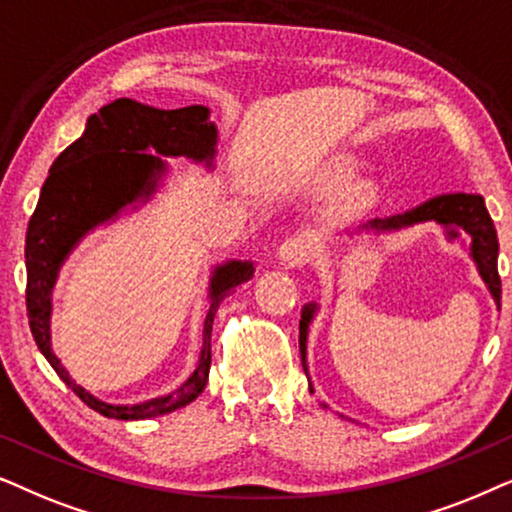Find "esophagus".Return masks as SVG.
<instances>
[{
    "label": "esophagus",
    "instance_id": "esophagus-1",
    "mask_svg": "<svg viewBox=\"0 0 512 512\" xmlns=\"http://www.w3.org/2000/svg\"><path fill=\"white\" fill-rule=\"evenodd\" d=\"M311 255V243L306 241V238H285L281 243V248H278V260L283 264H288V267H299V264H304L309 260Z\"/></svg>",
    "mask_w": 512,
    "mask_h": 512
}]
</instances>
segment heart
Wrapping results in <instances>:
<instances>
[{
    "label": "heart",
    "mask_w": 512,
    "mask_h": 512,
    "mask_svg": "<svg viewBox=\"0 0 512 512\" xmlns=\"http://www.w3.org/2000/svg\"><path fill=\"white\" fill-rule=\"evenodd\" d=\"M353 173H356V161L351 156H337L335 161L327 163L323 182L327 187H342L351 180ZM358 196H363V189H358Z\"/></svg>",
    "instance_id": "obj_1"
}]
</instances>
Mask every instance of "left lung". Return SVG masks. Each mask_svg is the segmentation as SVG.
<instances>
[{
	"instance_id": "left-lung-1",
	"label": "left lung",
	"mask_w": 512,
	"mask_h": 512,
	"mask_svg": "<svg viewBox=\"0 0 512 512\" xmlns=\"http://www.w3.org/2000/svg\"><path fill=\"white\" fill-rule=\"evenodd\" d=\"M431 220L442 224V227L447 229L449 238L459 236L456 229H463L470 236V257L478 264L482 281H485L496 306L501 309V278L499 267H496V260H499V238H496L494 222L492 217H489L485 199H482L480 194L459 192L435 196V199H428L426 203H421V206L407 210V213H398L391 217H374V220L365 222L360 229L384 234V231H400L405 227H412V224ZM313 313H316V302L304 306L302 320H299V351H302V365L306 377H309V370H306V335H309V323Z\"/></svg>"
}]
</instances>
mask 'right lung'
Instances as JSON below:
<instances>
[{
	"label": "right lung",
	"instance_id": "obj_1",
	"mask_svg": "<svg viewBox=\"0 0 512 512\" xmlns=\"http://www.w3.org/2000/svg\"><path fill=\"white\" fill-rule=\"evenodd\" d=\"M208 117L210 109L203 105L156 109L131 98L100 107L88 117L84 135L53 161L27 224L25 302L32 337L58 377L102 417L121 421L161 417L199 398L208 384L210 332L217 306L231 290L250 281L255 271L252 262L241 260L215 267L208 288L210 309L203 323L199 365L185 384L161 398L140 405L102 403L70 377L51 349V292L67 255L88 231L156 192L168 170L161 156H187L213 166L217 128Z\"/></svg>",
	"mask_w": 512,
	"mask_h": 512
}]
</instances>
